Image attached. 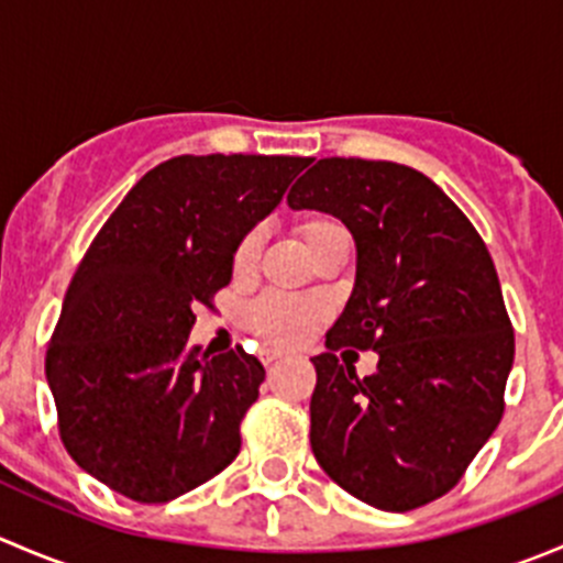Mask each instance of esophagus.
I'll return each mask as SVG.
<instances>
[{"mask_svg":"<svg viewBox=\"0 0 563 563\" xmlns=\"http://www.w3.org/2000/svg\"><path fill=\"white\" fill-rule=\"evenodd\" d=\"M283 351H264V354H261V360H264V365H272V362H277V360H283Z\"/></svg>","mask_w":563,"mask_h":563,"instance_id":"1","label":"esophagus"}]
</instances>
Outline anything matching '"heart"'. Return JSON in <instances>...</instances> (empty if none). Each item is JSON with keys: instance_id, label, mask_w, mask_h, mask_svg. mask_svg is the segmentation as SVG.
Segmentation results:
<instances>
[{"instance_id": "1", "label": "heart", "mask_w": 563, "mask_h": 563, "mask_svg": "<svg viewBox=\"0 0 563 563\" xmlns=\"http://www.w3.org/2000/svg\"><path fill=\"white\" fill-rule=\"evenodd\" d=\"M340 229L338 223L327 218H310L299 225V236H302L305 247L313 250L329 231ZM261 240L258 234H250L240 242L234 253V275L245 277L253 272L255 261H258ZM321 321V308L316 302H302V299L280 297V294H266L258 302L250 308L247 323L264 343L269 345H297L316 329Z\"/></svg>"}]
</instances>
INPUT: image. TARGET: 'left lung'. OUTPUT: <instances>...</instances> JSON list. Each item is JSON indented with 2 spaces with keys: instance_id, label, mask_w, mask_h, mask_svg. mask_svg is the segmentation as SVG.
<instances>
[{
  "instance_id": "8db88e82",
  "label": "left lung",
  "mask_w": 563,
  "mask_h": 563,
  "mask_svg": "<svg viewBox=\"0 0 563 563\" xmlns=\"http://www.w3.org/2000/svg\"><path fill=\"white\" fill-rule=\"evenodd\" d=\"M356 242L345 310L313 356L310 446L360 501L408 512L450 493L504 413L515 334L485 242L450 196L389 161L323 157L288 192ZM373 347L360 379L333 351Z\"/></svg>"
}]
</instances>
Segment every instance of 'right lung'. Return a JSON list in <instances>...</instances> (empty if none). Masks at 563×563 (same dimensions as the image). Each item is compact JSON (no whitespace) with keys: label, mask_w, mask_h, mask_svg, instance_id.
I'll return each mask as SVG.
<instances>
[{"label":"right lung","mask_w":563,"mask_h":563,"mask_svg":"<svg viewBox=\"0 0 563 563\" xmlns=\"http://www.w3.org/2000/svg\"><path fill=\"white\" fill-rule=\"evenodd\" d=\"M308 157L181 155L135 181L65 294L45 378L70 457L111 490L166 504L240 455L264 365L187 343L198 305Z\"/></svg>","instance_id":"obj_1"}]
</instances>
